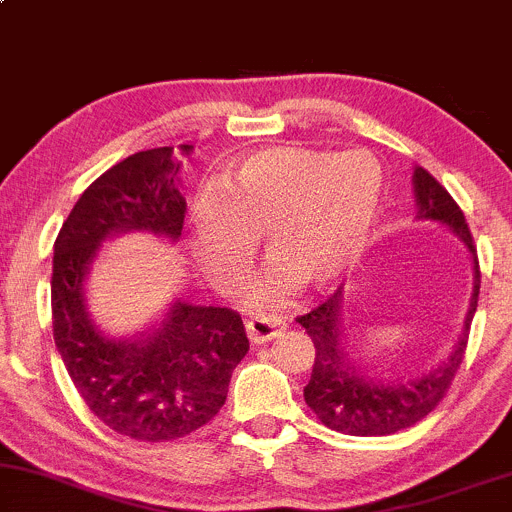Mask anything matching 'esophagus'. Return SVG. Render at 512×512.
<instances>
[{
  "mask_svg": "<svg viewBox=\"0 0 512 512\" xmlns=\"http://www.w3.org/2000/svg\"><path fill=\"white\" fill-rule=\"evenodd\" d=\"M283 329H285V322L276 315H258V317H251V320H246V334H249V339L254 344L271 342V339L278 337Z\"/></svg>",
  "mask_w": 512,
  "mask_h": 512,
  "instance_id": "esophagus-1",
  "label": "esophagus"
}]
</instances>
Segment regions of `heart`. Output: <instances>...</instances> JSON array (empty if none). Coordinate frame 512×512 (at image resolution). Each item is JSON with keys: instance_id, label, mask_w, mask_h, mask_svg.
<instances>
[{"instance_id": "1", "label": "heart", "mask_w": 512, "mask_h": 512, "mask_svg": "<svg viewBox=\"0 0 512 512\" xmlns=\"http://www.w3.org/2000/svg\"><path fill=\"white\" fill-rule=\"evenodd\" d=\"M195 202L192 249L207 278L232 283L263 234L273 258L246 285L251 302L276 300L298 278L324 285L364 254L383 202V170L368 151L266 148Z\"/></svg>"}]
</instances>
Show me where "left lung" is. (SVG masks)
<instances>
[{
  "mask_svg": "<svg viewBox=\"0 0 512 512\" xmlns=\"http://www.w3.org/2000/svg\"><path fill=\"white\" fill-rule=\"evenodd\" d=\"M412 192H415L417 219L447 227L464 244L474 263V290H471L464 327L447 359L439 361L430 371L412 378L383 381L368 376V371L354 359L344 327V288H339L320 307L298 317L315 344V366H312L310 383L305 386V403L329 430L354 434V437H378L415 425L437 408L464 359L478 302V285H481L474 239L466 227L464 212L425 168H412Z\"/></svg>",
  "mask_w": 512,
  "mask_h": 512,
  "instance_id": "8db88e82",
  "label": "left lung"
}]
</instances>
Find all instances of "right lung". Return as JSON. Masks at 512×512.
Wrapping results in <instances>:
<instances>
[{"mask_svg": "<svg viewBox=\"0 0 512 512\" xmlns=\"http://www.w3.org/2000/svg\"><path fill=\"white\" fill-rule=\"evenodd\" d=\"M180 156L192 146L180 144ZM173 146L124 158L75 202L53 246V339L85 405L124 437L166 442L207 425L249 351L241 317L175 298L144 332L112 337L87 305V276L102 244L122 234L180 239L185 200Z\"/></svg>", "mask_w": 512, "mask_h": 512, "instance_id": "1", "label": "right lung"}]
</instances>
